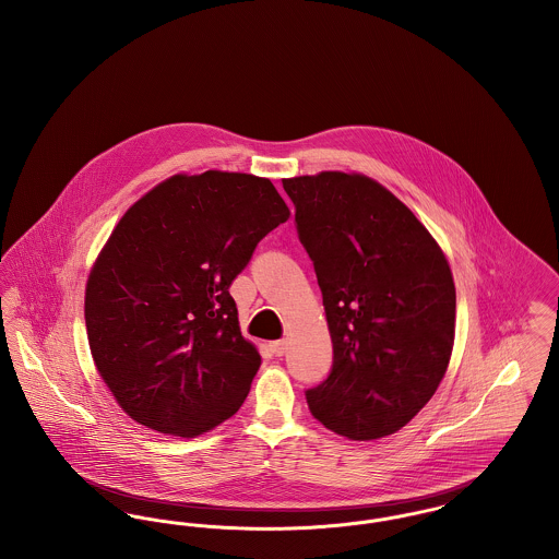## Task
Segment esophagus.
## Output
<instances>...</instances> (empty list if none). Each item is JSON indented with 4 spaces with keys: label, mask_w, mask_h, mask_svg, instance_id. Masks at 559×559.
<instances>
[{
    "label": "esophagus",
    "mask_w": 559,
    "mask_h": 559,
    "mask_svg": "<svg viewBox=\"0 0 559 559\" xmlns=\"http://www.w3.org/2000/svg\"><path fill=\"white\" fill-rule=\"evenodd\" d=\"M270 349H272V354H274V356H283V354L287 352V342H285V340L272 342V344H270Z\"/></svg>",
    "instance_id": "esophagus-1"
}]
</instances>
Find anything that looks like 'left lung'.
I'll use <instances>...</instances> for the list:
<instances>
[{"label":"left lung","mask_w":559,"mask_h":559,"mask_svg":"<svg viewBox=\"0 0 559 559\" xmlns=\"http://www.w3.org/2000/svg\"><path fill=\"white\" fill-rule=\"evenodd\" d=\"M314 262L333 342L331 374L306 392L322 426L369 442L406 426L451 362L449 260L399 197L356 171L285 178Z\"/></svg>","instance_id":"8db88e82"}]
</instances>
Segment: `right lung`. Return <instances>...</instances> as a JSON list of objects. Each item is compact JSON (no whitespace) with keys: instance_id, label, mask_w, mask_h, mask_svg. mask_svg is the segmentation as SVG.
Masks as SVG:
<instances>
[{"instance_id":"1","label":"right lung","mask_w":559,"mask_h":559,"mask_svg":"<svg viewBox=\"0 0 559 559\" xmlns=\"http://www.w3.org/2000/svg\"><path fill=\"white\" fill-rule=\"evenodd\" d=\"M267 178L176 174L117 222L85 283L96 371L135 424L197 438L230 419L262 365L230 283L289 219Z\"/></svg>"}]
</instances>
